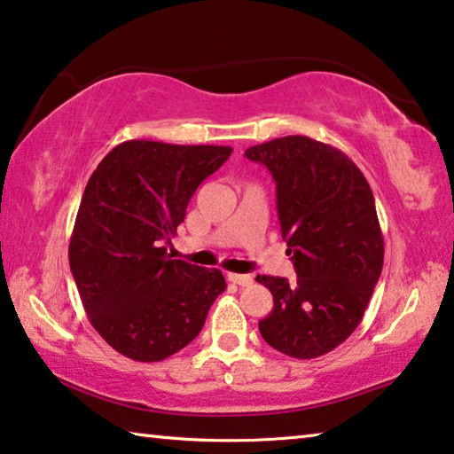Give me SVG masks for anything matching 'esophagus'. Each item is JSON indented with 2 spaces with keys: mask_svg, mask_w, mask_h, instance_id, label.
Masks as SVG:
<instances>
[{
  "mask_svg": "<svg viewBox=\"0 0 454 454\" xmlns=\"http://www.w3.org/2000/svg\"><path fill=\"white\" fill-rule=\"evenodd\" d=\"M227 280L233 282V284H239V286H249L254 282V278L249 274H227Z\"/></svg>",
  "mask_w": 454,
  "mask_h": 454,
  "instance_id": "esophagus-1",
  "label": "esophagus"
}]
</instances>
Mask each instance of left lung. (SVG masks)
Returning <instances> with one entry per match:
<instances>
[{"instance_id":"1","label":"left lung","mask_w":454,"mask_h":454,"mask_svg":"<svg viewBox=\"0 0 454 454\" xmlns=\"http://www.w3.org/2000/svg\"><path fill=\"white\" fill-rule=\"evenodd\" d=\"M246 156L276 180L286 254L298 276L255 278L274 296L260 333L288 357H320L357 329L380 280L383 235L373 192L347 154L306 136L251 145Z\"/></svg>"}]
</instances>
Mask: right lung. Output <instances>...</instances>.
I'll list each match as a JSON object with an SVG mask.
<instances>
[{
    "label": "right lung",
    "mask_w": 454,
    "mask_h": 454,
    "mask_svg": "<svg viewBox=\"0 0 454 454\" xmlns=\"http://www.w3.org/2000/svg\"><path fill=\"white\" fill-rule=\"evenodd\" d=\"M231 152L129 139L90 174L68 263L90 325L123 357L154 364L178 353L225 290L221 270L170 260L164 243L199 184Z\"/></svg>",
    "instance_id": "1"
}]
</instances>
